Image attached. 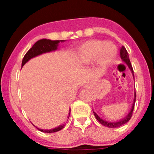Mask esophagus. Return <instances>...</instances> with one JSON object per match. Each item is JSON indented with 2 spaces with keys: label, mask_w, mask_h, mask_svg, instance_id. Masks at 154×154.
I'll use <instances>...</instances> for the list:
<instances>
[{
  "label": "esophagus",
  "mask_w": 154,
  "mask_h": 154,
  "mask_svg": "<svg viewBox=\"0 0 154 154\" xmlns=\"http://www.w3.org/2000/svg\"><path fill=\"white\" fill-rule=\"evenodd\" d=\"M85 87H88V85H85Z\"/></svg>",
  "instance_id": "1"
}]
</instances>
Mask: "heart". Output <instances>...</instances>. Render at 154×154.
Returning a JSON list of instances; mask_svg holds the SVG:
<instances>
[{
    "mask_svg": "<svg viewBox=\"0 0 154 154\" xmlns=\"http://www.w3.org/2000/svg\"><path fill=\"white\" fill-rule=\"evenodd\" d=\"M116 53L117 48L111 42L90 40L79 48L77 62L81 66H87L96 61L100 69L104 70L112 62Z\"/></svg>",
    "mask_w": 154,
    "mask_h": 154,
    "instance_id": "b5f03b06",
    "label": "heart"
}]
</instances>
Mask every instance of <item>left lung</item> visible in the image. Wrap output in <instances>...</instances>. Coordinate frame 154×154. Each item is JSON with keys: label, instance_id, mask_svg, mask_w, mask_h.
<instances>
[{"label": "left lung", "instance_id": "obj_1", "mask_svg": "<svg viewBox=\"0 0 154 154\" xmlns=\"http://www.w3.org/2000/svg\"><path fill=\"white\" fill-rule=\"evenodd\" d=\"M120 57H121V59H122V60L123 62L125 63V64H126L127 66H128V68L130 69V71H131L132 75V76H133L134 81H135V77H134L133 69H132L131 63H130L128 53V51H127L126 48H125L124 47V46L122 47L121 49H120ZM135 100H136V93H135H135H134L133 103H132V108H131V109H130V112H129L128 114L125 116V117H123L122 119H121L119 120V121H117V122H109V121H106V120H104L103 119H101V118H100V116H98V114H97L96 113H95V111L93 110V114H94V115L95 116V118H96V119H97V120H98V121L101 124V125H104V126L107 127V128H119V127L122 126V125H125V124H126L129 121V120L130 119V118L132 117V111H133L134 107H135Z\"/></svg>", "mask_w": 154, "mask_h": 154}]
</instances>
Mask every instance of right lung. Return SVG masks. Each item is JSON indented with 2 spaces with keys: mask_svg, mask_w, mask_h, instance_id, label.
<instances>
[{
  "mask_svg": "<svg viewBox=\"0 0 154 154\" xmlns=\"http://www.w3.org/2000/svg\"><path fill=\"white\" fill-rule=\"evenodd\" d=\"M65 40H48V39H41V40L37 41L36 43L33 45V46L26 52L25 56L23 58L22 67L24 66L28 61H29L31 59H32V58L36 57V56H39V55L45 54V53L51 52V51L57 50L59 43H63V42ZM70 112H71V109H69V116H67V119L69 118ZM67 121H68V119H67ZM33 126H35V125H33ZM64 124H62V125H59V126L56 127V128H55L51 129V130H43V129H40L36 126L35 127L38 129V130H40V131L43 132H45V133H51V132H56L59 131L61 129L64 128Z\"/></svg>",
  "mask_w": 154,
  "mask_h": 154,
  "instance_id": "obj_1",
  "label": "right lung"
}]
</instances>
